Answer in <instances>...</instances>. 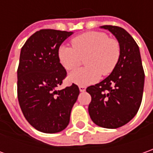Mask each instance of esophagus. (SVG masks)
I'll use <instances>...</instances> for the list:
<instances>
[{
  "label": "esophagus",
  "mask_w": 153,
  "mask_h": 153,
  "mask_svg": "<svg viewBox=\"0 0 153 153\" xmlns=\"http://www.w3.org/2000/svg\"><path fill=\"white\" fill-rule=\"evenodd\" d=\"M79 91H80V92H85V90H86V88H85V86H79Z\"/></svg>",
  "instance_id": "obj_1"
}]
</instances>
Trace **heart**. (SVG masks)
<instances>
[{
    "mask_svg": "<svg viewBox=\"0 0 153 153\" xmlns=\"http://www.w3.org/2000/svg\"><path fill=\"white\" fill-rule=\"evenodd\" d=\"M73 47L63 45L58 56L61 64L67 70H73L80 65L82 59H88V68H79L68 74V81L80 86L96 83L101 74L107 75L114 70L119 61L120 48L116 39L109 38L101 32H88L72 40Z\"/></svg>",
    "mask_w": 153,
    "mask_h": 153,
    "instance_id": "obj_1",
    "label": "heart"
}]
</instances>
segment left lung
<instances>
[{"label": "left lung", "instance_id": "1", "mask_svg": "<svg viewBox=\"0 0 153 153\" xmlns=\"http://www.w3.org/2000/svg\"><path fill=\"white\" fill-rule=\"evenodd\" d=\"M110 31L120 44V55L116 68L104 80L86 91L91 95L89 114L94 124L116 129L137 115L143 94L145 74L139 47L125 29L101 26Z\"/></svg>", "mask_w": 153, "mask_h": 153}]
</instances>
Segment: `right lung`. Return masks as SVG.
Segmentation results:
<instances>
[{"mask_svg":"<svg viewBox=\"0 0 153 153\" xmlns=\"http://www.w3.org/2000/svg\"><path fill=\"white\" fill-rule=\"evenodd\" d=\"M73 32L43 29L33 34L21 49L17 69V96L26 120L44 133H57L68 126L79 94L73 84L58 90L67 72L60 63V45Z\"/></svg>","mask_w":153,"mask_h":153,"instance_id":"right-lung-1","label":"right lung"}]
</instances>
